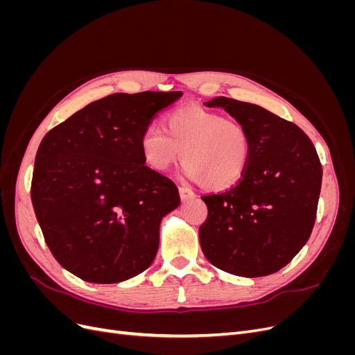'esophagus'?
<instances>
[{
  "label": "esophagus",
  "mask_w": 355,
  "mask_h": 355,
  "mask_svg": "<svg viewBox=\"0 0 355 355\" xmlns=\"http://www.w3.org/2000/svg\"><path fill=\"white\" fill-rule=\"evenodd\" d=\"M179 196H180V200L182 201H188V200H192V198H196L197 196L194 194V192H192L189 188H187V187H180L179 188Z\"/></svg>",
  "instance_id": "1"
}]
</instances>
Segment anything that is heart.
Returning a JSON list of instances; mask_svg holds the SVG:
<instances>
[{
    "instance_id": "b5f03b06",
    "label": "heart",
    "mask_w": 355,
    "mask_h": 355,
    "mask_svg": "<svg viewBox=\"0 0 355 355\" xmlns=\"http://www.w3.org/2000/svg\"><path fill=\"white\" fill-rule=\"evenodd\" d=\"M146 164L166 171L184 158V175L204 187L220 189L237 182L249 166L252 141L235 118L201 106L171 111L164 121L148 125L141 136Z\"/></svg>"
}]
</instances>
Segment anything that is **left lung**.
<instances>
[{"mask_svg":"<svg viewBox=\"0 0 355 355\" xmlns=\"http://www.w3.org/2000/svg\"><path fill=\"white\" fill-rule=\"evenodd\" d=\"M220 106L250 135L252 155L239 184L201 197L207 219L200 244L207 261L240 277L280 271L302 249L313 231L321 189L320 158L300 128L262 106L230 98Z\"/></svg>","mask_w":355,"mask_h":355,"instance_id":"8db88e82","label":"left lung"}]
</instances>
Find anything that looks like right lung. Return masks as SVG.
Segmentation results:
<instances>
[{
    "instance_id": "right-lung-1",
    "label": "right lung",
    "mask_w": 355,
    "mask_h": 355,
    "mask_svg": "<svg viewBox=\"0 0 355 355\" xmlns=\"http://www.w3.org/2000/svg\"><path fill=\"white\" fill-rule=\"evenodd\" d=\"M180 96L110 94L41 141L32 206L55 259L81 280L120 283L153 263L161 219L180 198L173 182L145 166L141 136Z\"/></svg>"
}]
</instances>
